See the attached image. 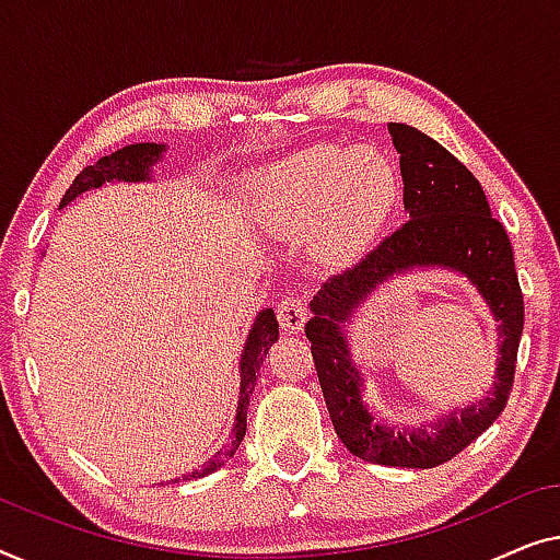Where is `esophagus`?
<instances>
[{"mask_svg":"<svg viewBox=\"0 0 560 560\" xmlns=\"http://www.w3.org/2000/svg\"><path fill=\"white\" fill-rule=\"evenodd\" d=\"M306 314H310L306 312V302L299 294H289L279 302L277 317L281 329H287V332H299L304 327Z\"/></svg>","mask_w":560,"mask_h":560,"instance_id":"34e87169","label":"esophagus"}]
</instances>
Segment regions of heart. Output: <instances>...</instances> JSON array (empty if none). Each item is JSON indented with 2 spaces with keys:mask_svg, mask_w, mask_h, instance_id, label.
<instances>
[{
  "mask_svg": "<svg viewBox=\"0 0 560 560\" xmlns=\"http://www.w3.org/2000/svg\"><path fill=\"white\" fill-rule=\"evenodd\" d=\"M256 195L287 231H306L325 220L322 248L332 258H348L388 220L398 177L373 149L314 144L271 164L258 177Z\"/></svg>",
  "mask_w": 560,
  "mask_h": 560,
  "instance_id": "heart-1",
  "label": "heart"
}]
</instances>
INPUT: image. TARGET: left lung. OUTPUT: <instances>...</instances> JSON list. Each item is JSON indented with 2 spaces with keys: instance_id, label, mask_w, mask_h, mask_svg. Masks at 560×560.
<instances>
[{
  "instance_id": "8db88e82",
  "label": "left lung",
  "mask_w": 560,
  "mask_h": 560,
  "mask_svg": "<svg viewBox=\"0 0 560 560\" xmlns=\"http://www.w3.org/2000/svg\"><path fill=\"white\" fill-rule=\"evenodd\" d=\"M400 154L406 223L368 250L355 266L329 277L312 299L304 332L325 393L332 427L350 454L385 467L431 469L454 459L505 408L515 381L525 304L505 225L492 218L477 177L452 152L408 124L388 126ZM459 270L478 289L499 322L501 358L491 396L427 430L381 424L361 400L364 378L351 362L341 329L351 312L383 280L411 268Z\"/></svg>"
}]
</instances>
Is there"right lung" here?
<instances>
[{
  "label": "right lung",
  "instance_id": "right-lung-1",
  "mask_svg": "<svg viewBox=\"0 0 560 560\" xmlns=\"http://www.w3.org/2000/svg\"><path fill=\"white\" fill-rule=\"evenodd\" d=\"M162 152H164V144H149V141H144V144H129L119 149V152L101 156L96 164L85 167L81 175L73 179V185H70L68 192L62 195L60 208L62 205H68L70 200H75L78 195L89 192L93 187H101L106 183H147L149 175H152V167L162 160ZM277 340H279L277 314H273V310L258 312L254 327H250L248 332L246 348H243V355H241V396H238V413H235L231 441H228V446L220 448L210 462H205L202 467L192 469L190 475H185L183 479H198L205 475H212V471L223 467V464L235 454V448L241 446L243 436H246V413L250 404V393L256 388V373L258 368L264 365L266 352H269V348Z\"/></svg>",
  "mask_w": 560,
  "mask_h": 560
}]
</instances>
